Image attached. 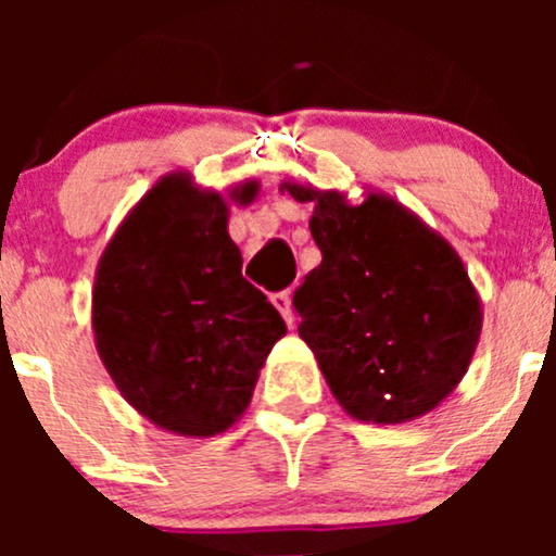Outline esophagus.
<instances>
[{
	"mask_svg": "<svg viewBox=\"0 0 556 556\" xmlns=\"http://www.w3.org/2000/svg\"><path fill=\"white\" fill-rule=\"evenodd\" d=\"M271 304H274V309L282 314L285 323H288V328H295V314H293V306H290L288 290H282V293H274Z\"/></svg>",
	"mask_w": 556,
	"mask_h": 556,
	"instance_id": "obj_1",
	"label": "esophagus"
}]
</instances>
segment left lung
<instances>
[{"label": "left lung", "mask_w": 556, "mask_h": 556, "mask_svg": "<svg viewBox=\"0 0 556 556\" xmlns=\"http://www.w3.org/2000/svg\"><path fill=\"white\" fill-rule=\"evenodd\" d=\"M312 201L323 263L293 293L299 336L350 417L401 425L463 382L481 336V299L457 250L392 195L350 204L341 190L285 179Z\"/></svg>", "instance_id": "left-lung-1"}]
</instances>
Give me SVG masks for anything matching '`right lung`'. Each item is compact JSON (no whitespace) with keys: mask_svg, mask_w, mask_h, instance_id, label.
Wrapping results in <instances>:
<instances>
[{"mask_svg":"<svg viewBox=\"0 0 556 556\" xmlns=\"http://www.w3.org/2000/svg\"><path fill=\"white\" fill-rule=\"evenodd\" d=\"M257 179L217 193L188 172L161 177L106 242L91 295L97 352L121 395L161 430L210 439L247 412L271 346L288 333L242 277L231 204Z\"/></svg>","mask_w":556,"mask_h":556,"instance_id":"obj_1","label":"right lung"}]
</instances>
